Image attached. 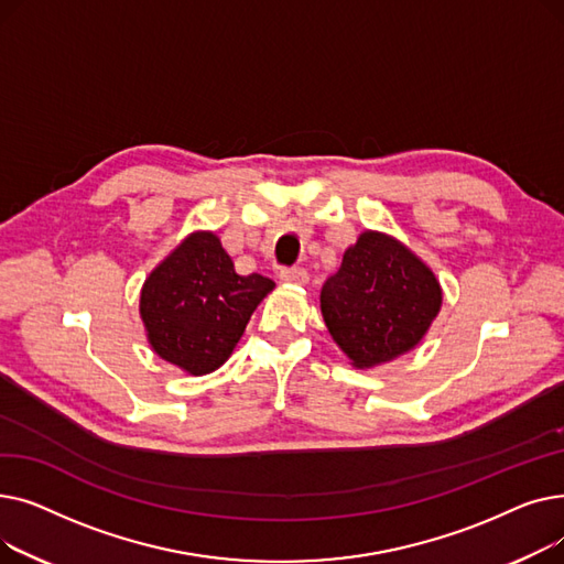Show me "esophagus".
Returning a JSON list of instances; mask_svg holds the SVG:
<instances>
[{
	"label": "esophagus",
	"mask_w": 564,
	"mask_h": 564,
	"mask_svg": "<svg viewBox=\"0 0 564 564\" xmlns=\"http://www.w3.org/2000/svg\"><path fill=\"white\" fill-rule=\"evenodd\" d=\"M279 276H281V281L294 283V285H304L308 281V272L304 270V267H283Z\"/></svg>",
	"instance_id": "1"
}]
</instances>
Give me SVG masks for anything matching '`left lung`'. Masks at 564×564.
<instances>
[{
	"label": "left lung",
	"instance_id": "8db88e82",
	"mask_svg": "<svg viewBox=\"0 0 564 564\" xmlns=\"http://www.w3.org/2000/svg\"><path fill=\"white\" fill-rule=\"evenodd\" d=\"M430 267L395 237L359 235L319 292L322 317L351 366L372 368L416 347L441 308Z\"/></svg>",
	"mask_w": 564,
	"mask_h": 564
}]
</instances>
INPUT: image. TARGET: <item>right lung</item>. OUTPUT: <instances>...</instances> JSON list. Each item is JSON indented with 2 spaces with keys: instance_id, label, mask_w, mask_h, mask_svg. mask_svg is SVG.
<instances>
[{
  "instance_id": "right-lung-1",
  "label": "right lung",
  "mask_w": 564,
  "mask_h": 564,
  "mask_svg": "<svg viewBox=\"0 0 564 564\" xmlns=\"http://www.w3.org/2000/svg\"><path fill=\"white\" fill-rule=\"evenodd\" d=\"M272 290V279L237 274L215 232L196 230L145 279L139 313L158 357L198 377L226 364Z\"/></svg>"
}]
</instances>
